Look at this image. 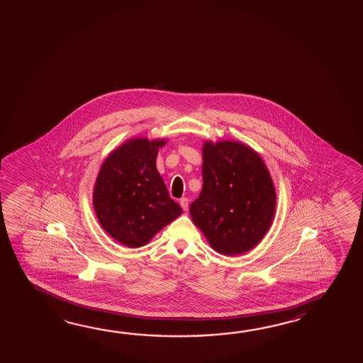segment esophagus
<instances>
[{"instance_id": "obj_1", "label": "esophagus", "mask_w": 363, "mask_h": 363, "mask_svg": "<svg viewBox=\"0 0 363 363\" xmlns=\"http://www.w3.org/2000/svg\"><path fill=\"white\" fill-rule=\"evenodd\" d=\"M179 205H181V208H184V211H187L189 210V199L187 197H182L179 200Z\"/></svg>"}]
</instances>
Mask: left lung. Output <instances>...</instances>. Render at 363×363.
Wrapping results in <instances>:
<instances>
[{
    "label": "left lung",
    "instance_id": "left-lung-1",
    "mask_svg": "<svg viewBox=\"0 0 363 363\" xmlns=\"http://www.w3.org/2000/svg\"><path fill=\"white\" fill-rule=\"evenodd\" d=\"M202 179L201 194L190 206L194 224L220 255L253 250L272 225L277 197L261 155L235 140H206Z\"/></svg>",
    "mask_w": 363,
    "mask_h": 363
}]
</instances>
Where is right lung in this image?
<instances>
[{"mask_svg":"<svg viewBox=\"0 0 363 363\" xmlns=\"http://www.w3.org/2000/svg\"><path fill=\"white\" fill-rule=\"evenodd\" d=\"M168 139L133 138L107 155L94 186V208L102 229L129 248L148 244L182 214L157 169Z\"/></svg>","mask_w":363,"mask_h":363,"instance_id":"right-lung-1","label":"right lung"}]
</instances>
